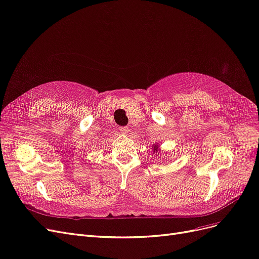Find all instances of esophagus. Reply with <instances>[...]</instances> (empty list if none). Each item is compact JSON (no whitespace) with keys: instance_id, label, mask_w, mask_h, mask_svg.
<instances>
[{"instance_id":"esophagus-1","label":"esophagus","mask_w":259,"mask_h":259,"mask_svg":"<svg viewBox=\"0 0 259 259\" xmlns=\"http://www.w3.org/2000/svg\"><path fill=\"white\" fill-rule=\"evenodd\" d=\"M119 130H120V132L122 133V135H124V136H127L128 133L130 132V129L128 127H121Z\"/></svg>"}]
</instances>
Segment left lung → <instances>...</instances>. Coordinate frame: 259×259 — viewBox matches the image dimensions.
Here are the masks:
<instances>
[{
    "mask_svg": "<svg viewBox=\"0 0 259 259\" xmlns=\"http://www.w3.org/2000/svg\"><path fill=\"white\" fill-rule=\"evenodd\" d=\"M159 145H158V143L157 144H154L153 145V147H152V149H153V153H155V154H157L158 155V153H159Z\"/></svg>",
    "mask_w": 259,
    "mask_h": 259,
    "instance_id": "8db88e82",
    "label": "left lung"
}]
</instances>
